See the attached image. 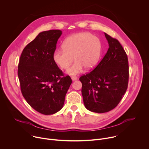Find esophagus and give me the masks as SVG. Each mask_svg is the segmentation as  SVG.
Wrapping results in <instances>:
<instances>
[{"instance_id": "1", "label": "esophagus", "mask_w": 149, "mask_h": 149, "mask_svg": "<svg viewBox=\"0 0 149 149\" xmlns=\"http://www.w3.org/2000/svg\"><path fill=\"white\" fill-rule=\"evenodd\" d=\"M71 79H72V81H75V80H77V79H78V78L76 77V76H72L71 77Z\"/></svg>"}]
</instances>
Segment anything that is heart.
Here are the masks:
<instances>
[{
	"label": "heart",
	"instance_id": "b5f03b06",
	"mask_svg": "<svg viewBox=\"0 0 149 149\" xmlns=\"http://www.w3.org/2000/svg\"><path fill=\"white\" fill-rule=\"evenodd\" d=\"M101 48L98 38L88 32H79L64 40L62 48L55 51L53 59L61 69L67 70L74 58L76 61L67 71L68 74L74 75L82 72L84 68H94L100 57Z\"/></svg>",
	"mask_w": 149,
	"mask_h": 149
}]
</instances>
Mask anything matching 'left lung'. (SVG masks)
Here are the masks:
<instances>
[{"mask_svg": "<svg viewBox=\"0 0 149 149\" xmlns=\"http://www.w3.org/2000/svg\"><path fill=\"white\" fill-rule=\"evenodd\" d=\"M109 49L98 65L79 78L86 108L103 113L114 109L124 95L129 82L127 55L118 40L104 33Z\"/></svg>", "mask_w": 149, "mask_h": 149, "instance_id": "obj_1", "label": "left lung"}]
</instances>
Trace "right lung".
Instances as JSON below:
<instances>
[{"label":"right lung","mask_w":149,"mask_h":149,"mask_svg":"<svg viewBox=\"0 0 149 149\" xmlns=\"http://www.w3.org/2000/svg\"><path fill=\"white\" fill-rule=\"evenodd\" d=\"M60 30L39 33L24 49L17 75L22 94L34 110L45 115L59 111L72 83L53 59Z\"/></svg>","instance_id":"1"}]
</instances>
